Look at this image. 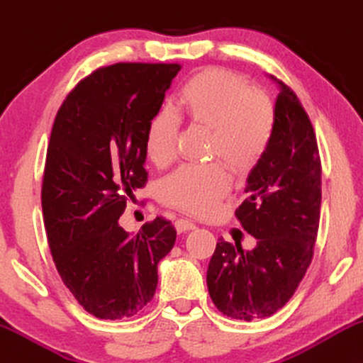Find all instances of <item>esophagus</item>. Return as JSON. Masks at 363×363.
I'll list each match as a JSON object with an SVG mask.
<instances>
[{"label": "esophagus", "instance_id": "1", "mask_svg": "<svg viewBox=\"0 0 363 363\" xmlns=\"http://www.w3.org/2000/svg\"><path fill=\"white\" fill-rule=\"evenodd\" d=\"M196 228V223H193L191 220H184V218H181V220L176 221V230L179 233H182V231H189V230H194Z\"/></svg>", "mask_w": 363, "mask_h": 363}]
</instances>
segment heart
Here are the masks:
<instances>
[{
    "mask_svg": "<svg viewBox=\"0 0 363 363\" xmlns=\"http://www.w3.org/2000/svg\"><path fill=\"white\" fill-rule=\"evenodd\" d=\"M176 111L191 125L211 130L209 155L230 165L237 174L257 167L272 142L276 111L270 99L253 91L238 74L226 69H206L179 91ZM179 120L170 110H160L148 120L145 152L159 167L176 155ZM231 179L221 164L184 165L164 181L162 199L191 215H206L230 191Z\"/></svg>",
    "mask_w": 363,
    "mask_h": 363,
    "instance_id": "1",
    "label": "heart"
}]
</instances>
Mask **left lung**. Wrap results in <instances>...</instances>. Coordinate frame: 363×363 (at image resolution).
<instances>
[{
	"label": "left lung",
	"mask_w": 363,
	"mask_h": 363,
	"mask_svg": "<svg viewBox=\"0 0 363 363\" xmlns=\"http://www.w3.org/2000/svg\"><path fill=\"white\" fill-rule=\"evenodd\" d=\"M276 82V130L247 177V199L235 215L255 247L218 240L206 284L215 306L235 320L272 316L298 289L311 264L320 226L321 162L316 135L303 104Z\"/></svg>",
	"instance_id": "left-lung-1"
}]
</instances>
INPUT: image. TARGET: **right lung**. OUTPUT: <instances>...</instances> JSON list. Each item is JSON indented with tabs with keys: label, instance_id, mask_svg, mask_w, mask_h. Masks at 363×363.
Listing matches in <instances>:
<instances>
[{
	"label": "right lung",
	"instance_id": "right-lung-1",
	"mask_svg": "<svg viewBox=\"0 0 363 363\" xmlns=\"http://www.w3.org/2000/svg\"><path fill=\"white\" fill-rule=\"evenodd\" d=\"M179 71V64L98 69L74 87L52 126L42 184L47 240L65 287L99 320L147 306L159 262L176 243L165 218L132 237L120 216L145 186L147 123Z\"/></svg>",
	"mask_w": 363,
	"mask_h": 363
}]
</instances>
